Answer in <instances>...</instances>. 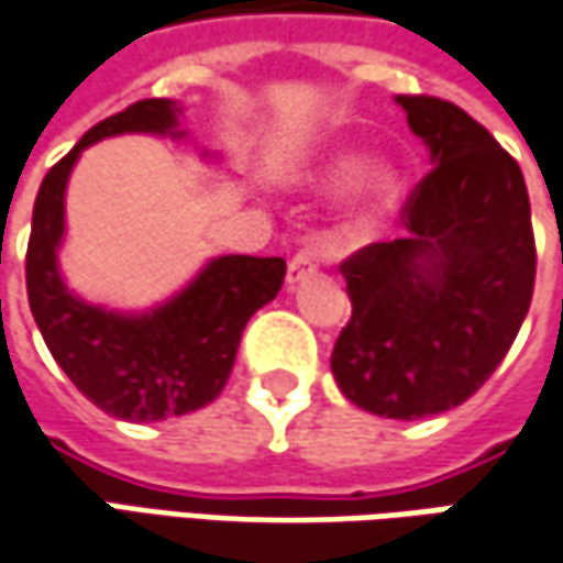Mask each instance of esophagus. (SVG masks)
Returning a JSON list of instances; mask_svg holds the SVG:
<instances>
[{
    "mask_svg": "<svg viewBox=\"0 0 563 563\" xmlns=\"http://www.w3.org/2000/svg\"><path fill=\"white\" fill-rule=\"evenodd\" d=\"M311 274H318V257H314V252H296L292 261H289V271H286L289 289H296L299 283H306Z\"/></svg>",
    "mask_w": 563,
    "mask_h": 563,
    "instance_id": "obj_1",
    "label": "esophagus"
}]
</instances>
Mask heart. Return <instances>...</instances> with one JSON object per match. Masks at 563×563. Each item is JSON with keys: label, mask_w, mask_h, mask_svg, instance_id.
Wrapping results in <instances>:
<instances>
[{"label": "heart", "mask_w": 563, "mask_h": 563, "mask_svg": "<svg viewBox=\"0 0 563 563\" xmlns=\"http://www.w3.org/2000/svg\"><path fill=\"white\" fill-rule=\"evenodd\" d=\"M358 166H362L358 154H336L324 166V183H343L353 176V183L346 188V217L353 227L365 230L375 220H380L384 210L397 201L400 179H397V169H390L384 163H372L365 169H358Z\"/></svg>", "instance_id": "1"}]
</instances>
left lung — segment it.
I'll use <instances>...</instances> for the list:
<instances>
[{"instance_id": "left-lung-1", "label": "left lung", "mask_w": 563, "mask_h": 563, "mask_svg": "<svg viewBox=\"0 0 563 563\" xmlns=\"http://www.w3.org/2000/svg\"><path fill=\"white\" fill-rule=\"evenodd\" d=\"M431 169L404 205L406 235L340 264L353 318L330 372L346 400L384 419L466 404L517 340L536 239L520 163L456 103L400 93Z\"/></svg>"}]
</instances>
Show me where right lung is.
Masks as SVG:
<instances>
[{
    "instance_id": "1",
    "label": "right lung",
    "mask_w": 563,
    "mask_h": 563,
    "mask_svg": "<svg viewBox=\"0 0 563 563\" xmlns=\"http://www.w3.org/2000/svg\"><path fill=\"white\" fill-rule=\"evenodd\" d=\"M173 100H137L97 122L46 173L34 201L27 242V302L59 368L93 406L125 422H159L195 412L220 397L233 372L242 330L280 292L283 257L223 255L169 302L122 314L75 296L59 274L65 185L81 151L125 132L179 137Z\"/></svg>"
}]
</instances>
